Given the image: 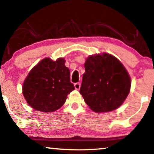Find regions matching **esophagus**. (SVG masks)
<instances>
[{"label": "esophagus", "instance_id": "obj_1", "mask_svg": "<svg viewBox=\"0 0 154 154\" xmlns=\"http://www.w3.org/2000/svg\"><path fill=\"white\" fill-rule=\"evenodd\" d=\"M75 88L76 90H79V89H80V87H81V84H80V83H75Z\"/></svg>", "mask_w": 154, "mask_h": 154}]
</instances>
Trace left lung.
Masks as SVG:
<instances>
[{"instance_id": "left-lung-1", "label": "left lung", "mask_w": 154, "mask_h": 154, "mask_svg": "<svg viewBox=\"0 0 154 154\" xmlns=\"http://www.w3.org/2000/svg\"><path fill=\"white\" fill-rule=\"evenodd\" d=\"M80 94L96 113L116 110L130 92L131 79L126 68L107 53L90 56L85 60Z\"/></svg>"}]
</instances>
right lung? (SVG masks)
<instances>
[{
	"label": "right lung",
	"mask_w": 154,
	"mask_h": 154,
	"mask_svg": "<svg viewBox=\"0 0 154 154\" xmlns=\"http://www.w3.org/2000/svg\"><path fill=\"white\" fill-rule=\"evenodd\" d=\"M63 58L54 61L41 60L28 72L23 83L22 93L27 103L36 111L50 113L66 102L68 94L75 90L70 81V71Z\"/></svg>",
	"instance_id": "1"
}]
</instances>
